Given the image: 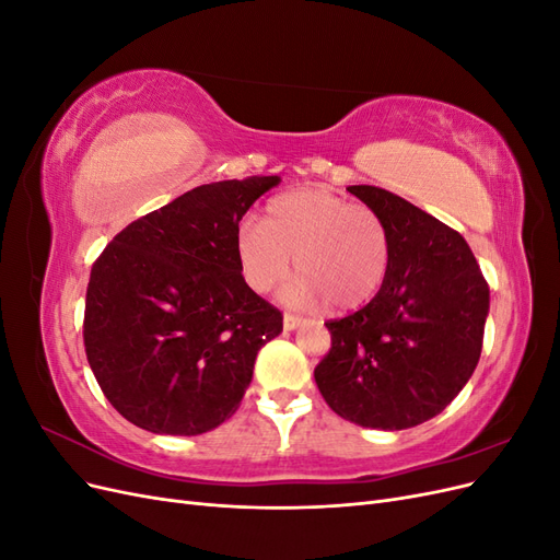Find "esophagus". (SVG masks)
Here are the masks:
<instances>
[{
  "label": "esophagus",
  "instance_id": "esophagus-1",
  "mask_svg": "<svg viewBox=\"0 0 560 560\" xmlns=\"http://www.w3.org/2000/svg\"><path fill=\"white\" fill-rule=\"evenodd\" d=\"M282 325H284V329H287V331H294V329H299V327H301V317H299V315H290V313H287V315L282 317Z\"/></svg>",
  "mask_w": 560,
  "mask_h": 560
}]
</instances>
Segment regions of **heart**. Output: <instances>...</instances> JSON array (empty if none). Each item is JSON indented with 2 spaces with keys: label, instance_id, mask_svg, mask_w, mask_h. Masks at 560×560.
<instances>
[{
  "label": "heart",
  "instance_id": "1",
  "mask_svg": "<svg viewBox=\"0 0 560 560\" xmlns=\"http://www.w3.org/2000/svg\"><path fill=\"white\" fill-rule=\"evenodd\" d=\"M235 261L252 292L266 294L290 273L299 276L282 299L294 306L358 311L374 299L389 273L393 243L383 217L317 186L270 198L261 224L235 233Z\"/></svg>",
  "mask_w": 560,
  "mask_h": 560
}]
</instances>
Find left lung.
Here are the masks:
<instances>
[{
  "label": "left lung",
  "instance_id": "left-lung-1",
  "mask_svg": "<svg viewBox=\"0 0 560 560\" xmlns=\"http://www.w3.org/2000/svg\"><path fill=\"white\" fill-rule=\"evenodd\" d=\"M389 231L393 259L364 308L329 319L315 366L329 409L362 428L406 430L442 413L481 358L490 292L465 238L378 186H348Z\"/></svg>",
  "mask_w": 560,
  "mask_h": 560
}]
</instances>
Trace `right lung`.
<instances>
[{"mask_svg": "<svg viewBox=\"0 0 560 560\" xmlns=\"http://www.w3.org/2000/svg\"><path fill=\"white\" fill-rule=\"evenodd\" d=\"M278 175L196 186L100 254L83 315L86 358L114 409L154 434L196 436L231 418L282 313L254 294L235 233Z\"/></svg>", "mask_w": 560, "mask_h": 560, "instance_id": "1", "label": "right lung"}]
</instances>
